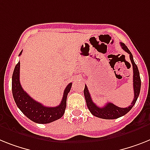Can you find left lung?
Masks as SVG:
<instances>
[{
    "label": "left lung",
    "mask_w": 150,
    "mask_h": 150,
    "mask_svg": "<svg viewBox=\"0 0 150 150\" xmlns=\"http://www.w3.org/2000/svg\"><path fill=\"white\" fill-rule=\"evenodd\" d=\"M121 47L122 50L128 53L129 54V59L133 65V90H134V98H133V102L131 103V105L128 107L126 108H121L117 106L112 103H107L104 106L100 107L97 106L95 104L93 101L91 99L90 93H89L88 88L87 86L85 85V88H84L83 93L84 96H85V100L86 102V106L88 107L89 110L92 113L93 116L101 119H106V120H113V119H117L119 117H121L124 116L131 109L133 108L136 102H137V98L139 95L140 92V87H141V80L140 76H139V72L137 67V64H135L134 60H133V55L131 54L127 47L123 43H120Z\"/></svg>",
    "instance_id": "obj_1"
}]
</instances>
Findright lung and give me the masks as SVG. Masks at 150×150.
<instances>
[{
  "label": "right lung",
  "mask_w": 150,
  "mask_h": 150,
  "mask_svg": "<svg viewBox=\"0 0 150 150\" xmlns=\"http://www.w3.org/2000/svg\"><path fill=\"white\" fill-rule=\"evenodd\" d=\"M21 54L22 51L19 56ZM71 86L72 83H70L65 88L59 106L48 107L37 102L23 90L20 83V62L15 66L12 75V93L17 107L30 120L40 124L50 123L63 117L67 106V97Z\"/></svg>",
  "instance_id": "obj_1"
}]
</instances>
